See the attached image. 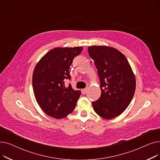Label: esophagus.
Instances as JSON below:
<instances>
[{
    "mask_svg": "<svg viewBox=\"0 0 160 160\" xmlns=\"http://www.w3.org/2000/svg\"><path fill=\"white\" fill-rule=\"evenodd\" d=\"M87 91H88V88H86V89H82V94L85 95V94L86 93Z\"/></svg>",
    "mask_w": 160,
    "mask_h": 160,
    "instance_id": "34e87169",
    "label": "esophagus"
}]
</instances>
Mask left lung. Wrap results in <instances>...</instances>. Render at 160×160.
I'll list each match as a JSON object with an SVG mask.
<instances>
[{
	"label": "left lung",
	"mask_w": 160,
	"mask_h": 160,
	"mask_svg": "<svg viewBox=\"0 0 160 160\" xmlns=\"http://www.w3.org/2000/svg\"><path fill=\"white\" fill-rule=\"evenodd\" d=\"M89 56L94 60L100 79L101 95L92 102L94 111L111 119L121 115L133 98L136 78L127 58L119 50L106 46H90Z\"/></svg>",
	"instance_id": "left-lung-1"
}]
</instances>
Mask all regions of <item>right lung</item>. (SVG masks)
Returning a JSON list of instances; mask_svg holds the SVG:
<instances>
[{
	"label": "right lung",
	"mask_w": 160,
	"mask_h": 160,
	"mask_svg": "<svg viewBox=\"0 0 160 160\" xmlns=\"http://www.w3.org/2000/svg\"><path fill=\"white\" fill-rule=\"evenodd\" d=\"M82 47L55 48L48 51L36 64L32 75V86L36 101L46 114L62 119L75 108L81 92L65 86L71 80L70 66L82 51Z\"/></svg>",
	"instance_id": "obj_1"
}]
</instances>
